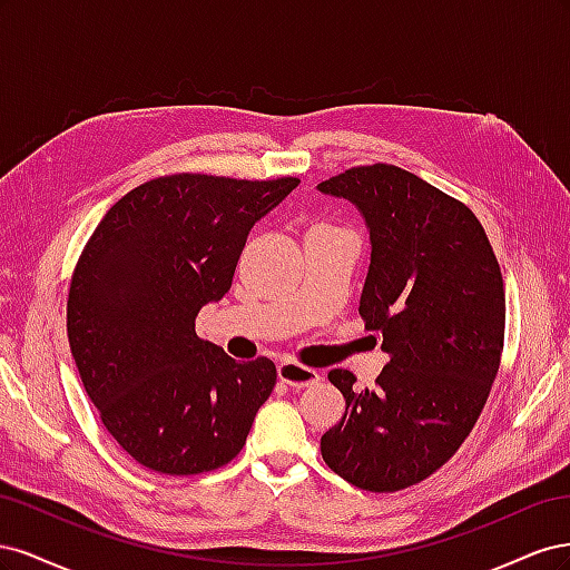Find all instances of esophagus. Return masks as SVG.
Wrapping results in <instances>:
<instances>
[{
  "instance_id": "obj_1",
  "label": "esophagus",
  "mask_w": 570,
  "mask_h": 570,
  "mask_svg": "<svg viewBox=\"0 0 570 570\" xmlns=\"http://www.w3.org/2000/svg\"><path fill=\"white\" fill-rule=\"evenodd\" d=\"M278 377L285 385L295 387V390L308 387V385H314V383L321 381V375H318L316 368L302 366V364H297V361H283V364L278 366Z\"/></svg>"
}]
</instances>
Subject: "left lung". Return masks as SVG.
Instances as JSON below:
<instances>
[{"instance_id": "8db88e82", "label": "left lung", "mask_w": 570, "mask_h": 570, "mask_svg": "<svg viewBox=\"0 0 570 570\" xmlns=\"http://www.w3.org/2000/svg\"><path fill=\"white\" fill-rule=\"evenodd\" d=\"M318 189L368 223L358 314L390 356L373 387L327 373L347 406L321 454L352 485L396 492L433 475L478 423L504 352L502 271L469 206L400 166H354Z\"/></svg>"}]
</instances>
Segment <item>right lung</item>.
<instances>
[{
	"mask_svg": "<svg viewBox=\"0 0 570 570\" xmlns=\"http://www.w3.org/2000/svg\"><path fill=\"white\" fill-rule=\"evenodd\" d=\"M299 178H151L120 197L82 247L66 331L109 435L166 475L216 471L243 450L275 387V364H237L195 331L230 289L254 223Z\"/></svg>",
	"mask_w": 570,
	"mask_h": 570,
	"instance_id": "1",
	"label": "right lung"
}]
</instances>
